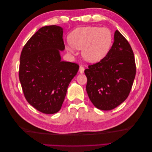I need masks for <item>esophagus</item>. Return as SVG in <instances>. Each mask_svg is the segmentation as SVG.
I'll list each match as a JSON object with an SVG mask.
<instances>
[{"label":"esophagus","mask_w":152,"mask_h":152,"mask_svg":"<svg viewBox=\"0 0 152 152\" xmlns=\"http://www.w3.org/2000/svg\"><path fill=\"white\" fill-rule=\"evenodd\" d=\"M79 72L81 74H83V72H84V68H83V66H80V68H79Z\"/></svg>","instance_id":"1"}]
</instances>
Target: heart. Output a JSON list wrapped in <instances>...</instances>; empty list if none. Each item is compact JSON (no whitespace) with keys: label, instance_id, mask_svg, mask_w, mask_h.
I'll return each mask as SVG.
<instances>
[{"label":"heart","instance_id":"b5f03b06","mask_svg":"<svg viewBox=\"0 0 152 152\" xmlns=\"http://www.w3.org/2000/svg\"><path fill=\"white\" fill-rule=\"evenodd\" d=\"M70 44L66 49L74 55V48L82 50L83 59L89 63H97L108 54L113 43V35L107 27H82L74 29L69 35Z\"/></svg>","mask_w":152,"mask_h":152}]
</instances>
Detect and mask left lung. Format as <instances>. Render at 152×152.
Masks as SVG:
<instances>
[{
    "label": "left lung",
    "mask_w": 152,
    "mask_h": 152,
    "mask_svg": "<svg viewBox=\"0 0 152 152\" xmlns=\"http://www.w3.org/2000/svg\"><path fill=\"white\" fill-rule=\"evenodd\" d=\"M84 72L86 91L96 108L110 110L125 101L135 78L136 65L130 44L118 30L108 54Z\"/></svg>",
    "instance_id": "1"
}]
</instances>
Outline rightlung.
I'll use <instances>...</instances> for the list:
<instances>
[{"mask_svg": "<svg viewBox=\"0 0 152 152\" xmlns=\"http://www.w3.org/2000/svg\"><path fill=\"white\" fill-rule=\"evenodd\" d=\"M63 28H40L21 51L19 78L27 102L46 114L60 110L68 87L76 75L78 64L61 61L64 50Z\"/></svg>", "mask_w": 152, "mask_h": 152, "instance_id": "right-lung-1", "label": "right lung"}]
</instances>
